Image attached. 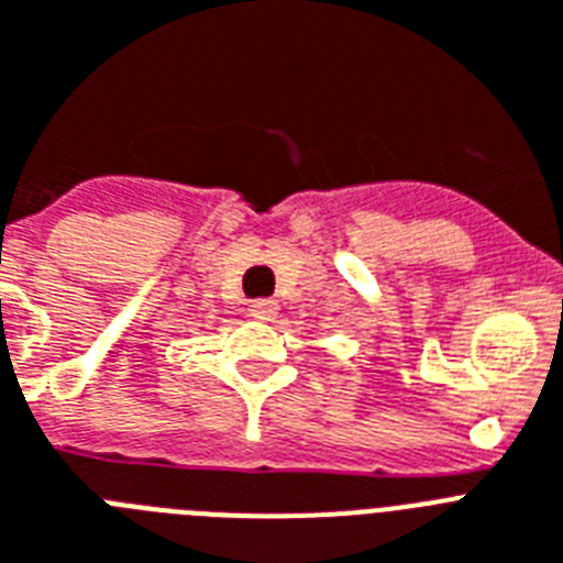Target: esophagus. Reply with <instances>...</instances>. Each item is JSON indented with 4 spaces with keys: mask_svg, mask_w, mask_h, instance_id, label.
<instances>
[{
    "mask_svg": "<svg viewBox=\"0 0 563 563\" xmlns=\"http://www.w3.org/2000/svg\"><path fill=\"white\" fill-rule=\"evenodd\" d=\"M250 316L253 319H258V322H273L278 316V305L273 299H255L250 301Z\"/></svg>",
    "mask_w": 563,
    "mask_h": 563,
    "instance_id": "obj_1",
    "label": "esophagus"
}]
</instances>
